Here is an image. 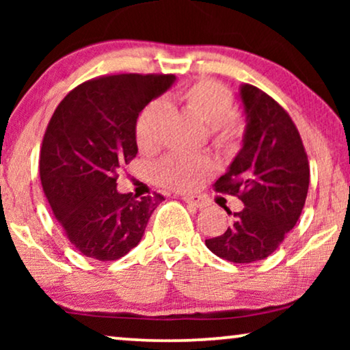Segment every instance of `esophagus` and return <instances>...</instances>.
Masks as SVG:
<instances>
[{"label": "esophagus", "instance_id": "34e87169", "mask_svg": "<svg viewBox=\"0 0 350 350\" xmlns=\"http://www.w3.org/2000/svg\"><path fill=\"white\" fill-rule=\"evenodd\" d=\"M183 200L186 204L194 205V207H198V208L207 207V200H205L202 196H185Z\"/></svg>", "mask_w": 350, "mask_h": 350}]
</instances>
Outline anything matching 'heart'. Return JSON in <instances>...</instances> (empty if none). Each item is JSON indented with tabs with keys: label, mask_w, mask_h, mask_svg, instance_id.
Returning <instances> with one entry per match:
<instances>
[{
	"label": "heart",
	"mask_w": 350,
	"mask_h": 350,
	"mask_svg": "<svg viewBox=\"0 0 350 350\" xmlns=\"http://www.w3.org/2000/svg\"><path fill=\"white\" fill-rule=\"evenodd\" d=\"M178 103L208 129L213 145L226 152L241 148L247 132L242 114L232 111V94L226 85L213 79H199L178 95ZM169 103L156 100L140 113L135 126L137 145L143 152H154L164 145L172 122ZM215 165L208 157L169 154L154 167L161 185L175 191H193L213 174Z\"/></svg>",
	"instance_id": "heart-1"
}]
</instances>
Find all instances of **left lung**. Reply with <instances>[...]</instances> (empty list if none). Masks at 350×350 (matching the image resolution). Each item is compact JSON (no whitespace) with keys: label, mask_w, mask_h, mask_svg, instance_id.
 <instances>
[{"label":"left lung","mask_w":350,"mask_h":350,"mask_svg":"<svg viewBox=\"0 0 350 350\" xmlns=\"http://www.w3.org/2000/svg\"><path fill=\"white\" fill-rule=\"evenodd\" d=\"M247 116L243 146L215 191L237 196L241 212L221 236L205 241L215 255L231 262L265 260L284 242L303 212L309 189V161L290 114L271 95L243 84Z\"/></svg>","instance_id":"1"}]
</instances>
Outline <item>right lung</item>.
I'll use <instances>...</instances> for the list:
<instances>
[{
    "mask_svg": "<svg viewBox=\"0 0 350 350\" xmlns=\"http://www.w3.org/2000/svg\"><path fill=\"white\" fill-rule=\"evenodd\" d=\"M174 75H109L79 84L59 103L40 152L42 191L66 239L84 256L114 261L142 241L164 196L121 194L118 172L137 156L138 114Z\"/></svg>",
    "mask_w": 350,
    "mask_h": 350,
    "instance_id": "obj_1",
    "label": "right lung"
}]
</instances>
